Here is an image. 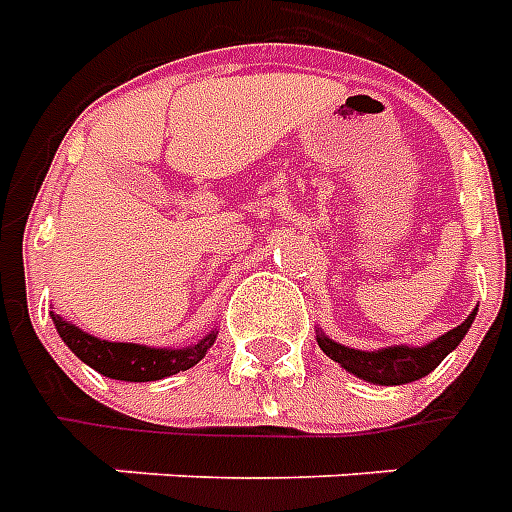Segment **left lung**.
I'll return each mask as SVG.
<instances>
[{
    "instance_id": "left-lung-1",
    "label": "left lung",
    "mask_w": 512,
    "mask_h": 512,
    "mask_svg": "<svg viewBox=\"0 0 512 512\" xmlns=\"http://www.w3.org/2000/svg\"><path fill=\"white\" fill-rule=\"evenodd\" d=\"M474 321V312L447 334H441L439 340H433L425 348H408V345H397V348H384V351H356V348H345V345L334 343L329 337H318V345L323 348V354L340 362V365L354 373L362 381L378 386H397L417 381V378L428 376L430 370H436L441 365V359L455 351L461 343L469 326Z\"/></svg>"
}]
</instances>
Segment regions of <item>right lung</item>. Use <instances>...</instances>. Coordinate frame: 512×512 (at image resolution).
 Returning a JSON list of instances; mask_svg holds the SVG:
<instances>
[{"mask_svg": "<svg viewBox=\"0 0 512 512\" xmlns=\"http://www.w3.org/2000/svg\"><path fill=\"white\" fill-rule=\"evenodd\" d=\"M54 326L65 345L82 362L98 370L101 376L117 378V381H158V378L175 376L180 370L197 365L216 340V334H208L197 345L167 351V348H145V345L134 343H106V340H98L93 334L76 329L65 318H54Z\"/></svg>", "mask_w": 512, "mask_h": 512, "instance_id": "right-lung-1", "label": "right lung"}]
</instances>
